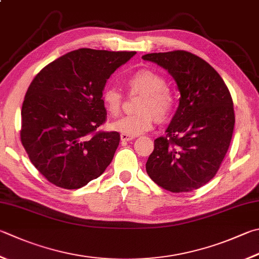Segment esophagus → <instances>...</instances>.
I'll return each instance as SVG.
<instances>
[{"label": "esophagus", "mask_w": 259, "mask_h": 259, "mask_svg": "<svg viewBox=\"0 0 259 259\" xmlns=\"http://www.w3.org/2000/svg\"><path fill=\"white\" fill-rule=\"evenodd\" d=\"M134 139H135V136H131V135L125 134V133H121L120 134L121 142H130V141H133Z\"/></svg>", "instance_id": "esophagus-1"}]
</instances>
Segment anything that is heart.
I'll use <instances>...</instances> for the list:
<instances>
[{"label": "heart", "mask_w": 259, "mask_h": 259, "mask_svg": "<svg viewBox=\"0 0 259 259\" xmlns=\"http://www.w3.org/2000/svg\"><path fill=\"white\" fill-rule=\"evenodd\" d=\"M127 87L132 95L143 94L138 109L140 113L127 115L114 120L109 127L131 136H138L152 130L155 117L160 120H167L175 108V98L168 89L163 76L151 70H140L127 79ZM124 96L115 87H106L101 92V104L110 115L119 114Z\"/></svg>", "instance_id": "1"}]
</instances>
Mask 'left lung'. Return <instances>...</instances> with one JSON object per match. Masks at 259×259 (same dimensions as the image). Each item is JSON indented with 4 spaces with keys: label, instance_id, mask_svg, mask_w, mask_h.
I'll use <instances>...</instances> for the list:
<instances>
[{
    "label": "left lung",
    "instance_id": "1",
    "mask_svg": "<svg viewBox=\"0 0 259 259\" xmlns=\"http://www.w3.org/2000/svg\"><path fill=\"white\" fill-rule=\"evenodd\" d=\"M142 58L168 71L180 92L165 135L154 140L146 172L170 192H192L215 176L226 157L235 127L231 95L220 74L192 53H151Z\"/></svg>",
    "mask_w": 259,
    "mask_h": 259
}]
</instances>
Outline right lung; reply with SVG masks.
<instances>
[{"instance_id": "obj_1", "label": "right lung", "mask_w": 259, "mask_h": 259, "mask_svg": "<svg viewBox=\"0 0 259 259\" xmlns=\"http://www.w3.org/2000/svg\"><path fill=\"white\" fill-rule=\"evenodd\" d=\"M135 54L80 48L50 63L32 80L21 109V142L48 182L77 189L110 164L120 135L96 133L107 118L101 92Z\"/></svg>"}]
</instances>
